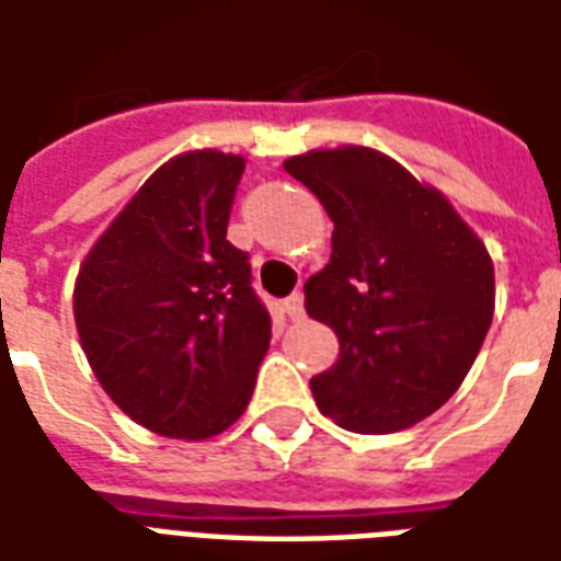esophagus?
Here are the masks:
<instances>
[{
  "instance_id": "1",
  "label": "esophagus",
  "mask_w": 561,
  "mask_h": 561,
  "mask_svg": "<svg viewBox=\"0 0 561 561\" xmlns=\"http://www.w3.org/2000/svg\"><path fill=\"white\" fill-rule=\"evenodd\" d=\"M285 312H288V318H291V321H300V318L306 316V309H304V294H300V291L291 294V297L285 300Z\"/></svg>"
}]
</instances>
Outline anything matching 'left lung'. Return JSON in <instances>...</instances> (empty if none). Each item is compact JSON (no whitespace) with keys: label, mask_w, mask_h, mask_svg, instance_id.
Returning a JSON list of instances; mask_svg holds the SVG:
<instances>
[{"label":"left lung","mask_w":561,"mask_h":561,"mask_svg":"<svg viewBox=\"0 0 561 561\" xmlns=\"http://www.w3.org/2000/svg\"><path fill=\"white\" fill-rule=\"evenodd\" d=\"M285 171L333 221L330 264L306 282V312L340 336L312 378L342 430L385 435L445 405L481 352L495 306L493 261L442 192L366 147L316 149Z\"/></svg>","instance_id":"8db88e82"}]
</instances>
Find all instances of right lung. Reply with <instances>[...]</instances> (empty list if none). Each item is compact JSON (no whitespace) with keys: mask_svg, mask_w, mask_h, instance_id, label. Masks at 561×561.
I'll list each match as a JSON object with an SVG mask.
<instances>
[{"mask_svg":"<svg viewBox=\"0 0 561 561\" xmlns=\"http://www.w3.org/2000/svg\"><path fill=\"white\" fill-rule=\"evenodd\" d=\"M240 156L197 149L140 185L75 285L80 345L107 397L168 438L228 430L255 390L270 312L228 219Z\"/></svg>","mask_w":561,"mask_h":561,"instance_id":"obj_1","label":"right lung"}]
</instances>
